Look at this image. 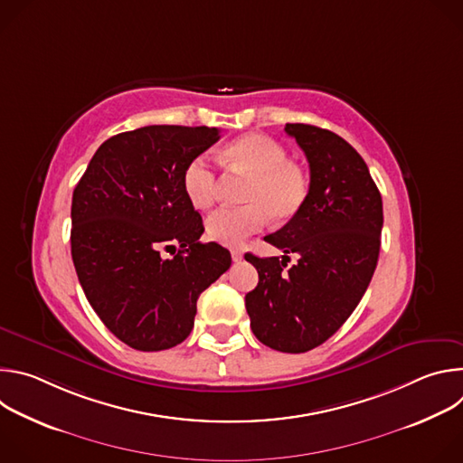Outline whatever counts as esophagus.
Returning a JSON list of instances; mask_svg holds the SVG:
<instances>
[{"instance_id": "34e87169", "label": "esophagus", "mask_w": 463, "mask_h": 463, "mask_svg": "<svg viewBox=\"0 0 463 463\" xmlns=\"http://www.w3.org/2000/svg\"><path fill=\"white\" fill-rule=\"evenodd\" d=\"M231 256H232V261H240L243 258V252L240 249H232Z\"/></svg>"}]
</instances>
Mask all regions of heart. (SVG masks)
<instances>
[{
	"instance_id": "heart-1",
	"label": "heart",
	"mask_w": 463,
	"mask_h": 463,
	"mask_svg": "<svg viewBox=\"0 0 463 463\" xmlns=\"http://www.w3.org/2000/svg\"><path fill=\"white\" fill-rule=\"evenodd\" d=\"M223 165L249 174L240 209H222L207 222V234L223 245H240L258 232L271 216L288 222L298 214L307 197V175L288 159L286 148L260 134H247L231 141L220 152ZM183 188L197 211H207L216 200V174L202 159H192L183 172Z\"/></svg>"
}]
</instances>
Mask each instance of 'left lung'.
Wrapping results in <instances>:
<instances>
[{
    "mask_svg": "<svg viewBox=\"0 0 463 463\" xmlns=\"http://www.w3.org/2000/svg\"><path fill=\"white\" fill-rule=\"evenodd\" d=\"M286 134L306 154L309 190L298 214L263 238L284 256L245 254L258 271L245 307L260 343L304 354L332 337L361 302L379 258L383 202L343 137L311 124H286ZM289 251L299 261L286 270Z\"/></svg>",
    "mask_w": 463,
    "mask_h": 463,
    "instance_id": "8db88e82",
    "label": "left lung"
}]
</instances>
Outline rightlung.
I'll return each instance as SVG.
<instances>
[{
  "label": "right lung",
  "mask_w": 463,
  "mask_h": 463,
  "mask_svg": "<svg viewBox=\"0 0 463 463\" xmlns=\"http://www.w3.org/2000/svg\"><path fill=\"white\" fill-rule=\"evenodd\" d=\"M218 128L145 126L95 152L73 192L71 256L95 313L124 345L168 350L194 327L200 295L231 268V252L202 243L203 220L184 194L186 165ZM163 248H175L163 259Z\"/></svg>",
  "instance_id": "add662e5"
}]
</instances>
